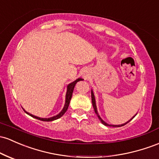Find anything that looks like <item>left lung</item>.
<instances>
[{"mask_svg": "<svg viewBox=\"0 0 159 159\" xmlns=\"http://www.w3.org/2000/svg\"><path fill=\"white\" fill-rule=\"evenodd\" d=\"M91 99H92V103H93V109H94V111H95V113L96 114H97V117H98L99 118V121H101V123L102 124V125H106V126H110V127H117V128H118V127H121V126H124V125H126V124H128L129 121H131L132 119H133V118H134V117H135L136 116H137V114L135 115V116H134L133 118H131V119L130 120H129V121H128V122H126V123H125V124H122V125H109V124H107L106 123V122H105L103 121V120L102 119V118H100V116H99V114H98V111H97V106H96V100H95V97H94V94H93V90H91Z\"/></svg>", "mask_w": 159, "mask_h": 159, "instance_id": "1", "label": "left lung"}]
</instances>
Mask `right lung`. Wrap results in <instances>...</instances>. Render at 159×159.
<instances>
[{
	"instance_id": "1",
	"label": "right lung",
	"mask_w": 159,
	"mask_h": 159,
	"mask_svg": "<svg viewBox=\"0 0 159 159\" xmlns=\"http://www.w3.org/2000/svg\"><path fill=\"white\" fill-rule=\"evenodd\" d=\"M82 80H83L82 78H78V79L75 80V81H73V82L70 83L69 85H68V86H67V91H66V102H65V105H64V107H63V109H62V110L61 111L58 115H57V116H53V117H50V118H40V117L33 116V115L30 114V113L27 112V111H26L25 109H23L24 111H25V113H27V114L29 115V116L33 117V118H36V119L41 120V121H54V120L58 119V118H61V117L63 116V115L65 114L66 111H67L68 107H69V103H70V100H71V96H72L73 90H74L75 86L76 83L78 82V81H82Z\"/></svg>"
}]
</instances>
